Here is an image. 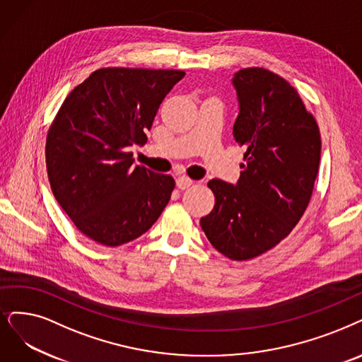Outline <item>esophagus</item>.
Returning <instances> with one entry per match:
<instances>
[{"label":"esophagus","instance_id":"34e87169","mask_svg":"<svg viewBox=\"0 0 362 362\" xmlns=\"http://www.w3.org/2000/svg\"><path fill=\"white\" fill-rule=\"evenodd\" d=\"M192 184H193V180L189 178L187 175H180V177L177 178V187H178V189H181V190L189 189V187H190Z\"/></svg>","mask_w":362,"mask_h":362}]
</instances>
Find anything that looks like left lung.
<instances>
[{
	"mask_svg": "<svg viewBox=\"0 0 362 362\" xmlns=\"http://www.w3.org/2000/svg\"><path fill=\"white\" fill-rule=\"evenodd\" d=\"M239 115L233 138L245 148L236 185L211 180L214 209L200 218L212 247L235 262L274 248L305 214L321 158L320 127L296 88L264 68L233 77Z\"/></svg>",
	"mask_w": 362,
	"mask_h": 362,
	"instance_id": "1",
	"label": "left lung"
}]
</instances>
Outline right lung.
Returning <instances> with one entry per match:
<instances>
[{"instance_id": "right-lung-1", "label": "right lung", "mask_w": 362, "mask_h": 362, "mask_svg": "<svg viewBox=\"0 0 362 362\" xmlns=\"http://www.w3.org/2000/svg\"><path fill=\"white\" fill-rule=\"evenodd\" d=\"M178 69L100 68L65 98L46 139L52 192L83 235L104 247L131 242L157 221L170 175L134 165Z\"/></svg>"}]
</instances>
